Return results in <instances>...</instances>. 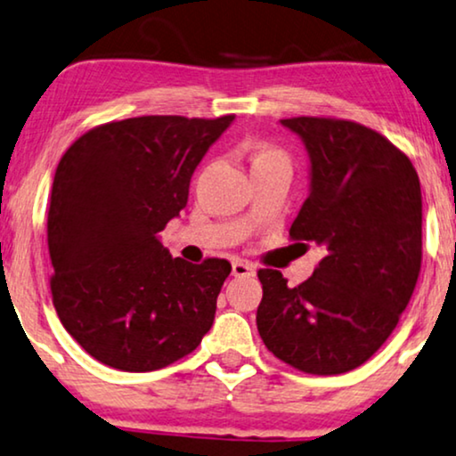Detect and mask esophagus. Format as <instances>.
<instances>
[{
	"label": "esophagus",
	"mask_w": 456,
	"mask_h": 456,
	"mask_svg": "<svg viewBox=\"0 0 456 456\" xmlns=\"http://www.w3.org/2000/svg\"><path fill=\"white\" fill-rule=\"evenodd\" d=\"M232 273L235 275V278H250V275L256 273V269L252 267L250 263L233 261V265H232Z\"/></svg>",
	"instance_id": "esophagus-1"
}]
</instances>
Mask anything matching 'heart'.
Wrapping results in <instances>:
<instances>
[{
  "mask_svg": "<svg viewBox=\"0 0 456 456\" xmlns=\"http://www.w3.org/2000/svg\"><path fill=\"white\" fill-rule=\"evenodd\" d=\"M275 159H284V155H281L278 149H273V147H269V145H263V142H255V145L250 147L252 168H255V166L267 164V161H275Z\"/></svg>",
  "mask_w": 456,
  "mask_h": 456,
  "instance_id": "heart-1",
  "label": "heart"
}]
</instances>
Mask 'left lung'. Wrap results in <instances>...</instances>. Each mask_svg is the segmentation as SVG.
<instances>
[{"label":"left lung","mask_w":456,"mask_h":456,"mask_svg":"<svg viewBox=\"0 0 456 456\" xmlns=\"http://www.w3.org/2000/svg\"><path fill=\"white\" fill-rule=\"evenodd\" d=\"M281 126L309 155V195L290 238L324 246L326 256L295 288L280 271H258V334L298 370L349 372L387 341L417 286L420 183L411 159L366 126L330 118Z\"/></svg>","instance_id":"obj_1"}]
</instances>
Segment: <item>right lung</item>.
Instances as JSON below:
<instances>
[{"label":"right lung","mask_w":456,"mask_h":456,"mask_svg":"<svg viewBox=\"0 0 456 456\" xmlns=\"http://www.w3.org/2000/svg\"><path fill=\"white\" fill-rule=\"evenodd\" d=\"M235 115H142L102 124L62 155L52 183V301L94 360L151 372L212 328L224 258H172L159 232L187 206L193 170Z\"/></svg>","instance_id":"1"}]
</instances>
